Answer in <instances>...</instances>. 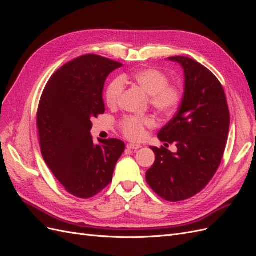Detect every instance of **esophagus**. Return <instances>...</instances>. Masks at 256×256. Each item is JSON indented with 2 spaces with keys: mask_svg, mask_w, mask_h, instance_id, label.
<instances>
[{
  "mask_svg": "<svg viewBox=\"0 0 256 256\" xmlns=\"http://www.w3.org/2000/svg\"><path fill=\"white\" fill-rule=\"evenodd\" d=\"M127 148L128 150H138V148H141V145L140 144L129 143V144H127Z\"/></svg>",
  "mask_w": 256,
  "mask_h": 256,
  "instance_id": "esophagus-1",
  "label": "esophagus"
}]
</instances>
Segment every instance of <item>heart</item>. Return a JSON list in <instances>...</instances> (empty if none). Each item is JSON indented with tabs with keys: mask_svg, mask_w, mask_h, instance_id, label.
I'll return each instance as SVG.
<instances>
[{
	"mask_svg": "<svg viewBox=\"0 0 256 256\" xmlns=\"http://www.w3.org/2000/svg\"><path fill=\"white\" fill-rule=\"evenodd\" d=\"M132 81L138 85L146 94L150 95V104L164 114H172L180 106L182 99V90L176 84H170L168 76L154 68H145L134 72L131 76H122V78L112 80L106 90V102L114 108L118 104L120 99L125 90V82ZM150 116L128 115L120 120L122 134L130 140H141L146 127L154 126Z\"/></svg>",
	"mask_w": 256,
	"mask_h": 256,
	"instance_id": "heart-1",
	"label": "heart"
}]
</instances>
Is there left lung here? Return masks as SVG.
<instances>
[{"mask_svg":"<svg viewBox=\"0 0 256 256\" xmlns=\"http://www.w3.org/2000/svg\"><path fill=\"white\" fill-rule=\"evenodd\" d=\"M184 69V90L174 118L158 138L175 143L177 152L150 146L156 160L146 182L170 202L187 200L202 191L218 170L226 150L230 111L226 92L216 76L196 60L172 56Z\"/></svg>","mask_w":256,"mask_h":256,"instance_id":"obj_1","label":"left lung"}]
</instances>
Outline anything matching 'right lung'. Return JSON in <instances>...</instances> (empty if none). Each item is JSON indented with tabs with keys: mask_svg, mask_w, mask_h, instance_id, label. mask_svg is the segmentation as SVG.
<instances>
[{
	"mask_svg": "<svg viewBox=\"0 0 256 256\" xmlns=\"http://www.w3.org/2000/svg\"><path fill=\"white\" fill-rule=\"evenodd\" d=\"M122 64L95 54L76 58L54 74L42 92L37 127L42 158L70 194L88 198L112 182L125 150L118 138L92 142V120L104 113V82Z\"/></svg>",
	"mask_w": 256,
	"mask_h": 256,
	"instance_id": "1",
	"label": "right lung"
}]
</instances>
